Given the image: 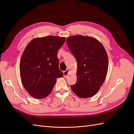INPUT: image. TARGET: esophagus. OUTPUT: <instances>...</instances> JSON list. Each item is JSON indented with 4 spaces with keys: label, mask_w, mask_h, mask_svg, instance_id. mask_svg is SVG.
Returning a JSON list of instances; mask_svg holds the SVG:
<instances>
[{
    "label": "esophagus",
    "mask_w": 134,
    "mask_h": 134,
    "mask_svg": "<svg viewBox=\"0 0 134 134\" xmlns=\"http://www.w3.org/2000/svg\"><path fill=\"white\" fill-rule=\"evenodd\" d=\"M69 70H66V71H65L63 72L64 73V76L65 77V78H66V77L68 76V75L69 74Z\"/></svg>",
    "instance_id": "1"
}]
</instances>
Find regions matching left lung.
<instances>
[{
    "label": "left lung",
    "mask_w": 134,
    "mask_h": 134,
    "mask_svg": "<svg viewBox=\"0 0 134 134\" xmlns=\"http://www.w3.org/2000/svg\"><path fill=\"white\" fill-rule=\"evenodd\" d=\"M68 46L77 62V82L70 86L79 97L95 95L102 86L108 71L106 50L98 40L90 36L75 35L66 39Z\"/></svg>",
    "instance_id": "obj_1"
}]
</instances>
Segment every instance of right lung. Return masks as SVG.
<instances>
[{
	"label": "right lung",
	"mask_w": 134,
	"mask_h": 134,
	"mask_svg": "<svg viewBox=\"0 0 134 134\" xmlns=\"http://www.w3.org/2000/svg\"><path fill=\"white\" fill-rule=\"evenodd\" d=\"M65 37L48 36L35 38L28 43L19 64L23 86L36 99H42L52 92L56 79L63 76L59 67L58 51Z\"/></svg>",
	"instance_id": "add662e5"
}]
</instances>
